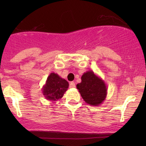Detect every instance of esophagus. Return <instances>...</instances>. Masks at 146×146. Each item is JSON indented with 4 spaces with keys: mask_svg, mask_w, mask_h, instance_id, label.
Segmentation results:
<instances>
[{
    "mask_svg": "<svg viewBox=\"0 0 146 146\" xmlns=\"http://www.w3.org/2000/svg\"><path fill=\"white\" fill-rule=\"evenodd\" d=\"M75 86H76V84L74 82H71L70 83V88H75Z\"/></svg>",
    "mask_w": 146,
    "mask_h": 146,
    "instance_id": "esophagus-1",
    "label": "esophagus"
}]
</instances>
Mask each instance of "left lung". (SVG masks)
Segmentation results:
<instances>
[{
    "label": "left lung",
    "mask_w": 146,
    "mask_h": 146,
    "mask_svg": "<svg viewBox=\"0 0 146 146\" xmlns=\"http://www.w3.org/2000/svg\"><path fill=\"white\" fill-rule=\"evenodd\" d=\"M81 80L76 88L84 100L94 106L102 104L107 96L108 89L104 81L92 70L84 73Z\"/></svg>",
    "instance_id": "1"
}]
</instances>
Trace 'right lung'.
I'll return each instance as SVG.
<instances>
[{"instance_id": "1", "label": "right lung", "mask_w": 146, "mask_h": 146, "mask_svg": "<svg viewBox=\"0 0 146 146\" xmlns=\"http://www.w3.org/2000/svg\"><path fill=\"white\" fill-rule=\"evenodd\" d=\"M69 84L58 74L52 72L48 76L45 84L42 86V94L49 101H57L63 97L68 88Z\"/></svg>"}]
</instances>
